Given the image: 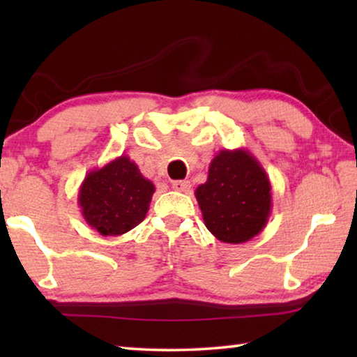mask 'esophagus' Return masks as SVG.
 I'll list each match as a JSON object with an SVG mask.
<instances>
[{
  "label": "esophagus",
  "instance_id": "34e87169",
  "mask_svg": "<svg viewBox=\"0 0 357 357\" xmlns=\"http://www.w3.org/2000/svg\"><path fill=\"white\" fill-rule=\"evenodd\" d=\"M173 189L178 192H189L190 189V181L189 179H183V181H173Z\"/></svg>",
  "mask_w": 357,
  "mask_h": 357
}]
</instances>
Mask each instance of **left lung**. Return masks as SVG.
I'll list each match as a JSON object with an SVG mask.
<instances>
[{"label": "left lung", "mask_w": 357, "mask_h": 357, "mask_svg": "<svg viewBox=\"0 0 357 357\" xmlns=\"http://www.w3.org/2000/svg\"><path fill=\"white\" fill-rule=\"evenodd\" d=\"M271 181L244 148L222 149L209 164L208 179L195 190L204 225L227 244H243L261 233L273 211Z\"/></svg>", "instance_id": "left-lung-1"}]
</instances>
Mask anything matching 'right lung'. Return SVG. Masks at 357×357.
<instances>
[{
  "instance_id": "1",
  "label": "right lung",
  "mask_w": 357,
  "mask_h": 357,
  "mask_svg": "<svg viewBox=\"0 0 357 357\" xmlns=\"http://www.w3.org/2000/svg\"><path fill=\"white\" fill-rule=\"evenodd\" d=\"M154 184L128 155H119L84 176L78 206L84 222L102 236H119L144 220Z\"/></svg>"
}]
</instances>
